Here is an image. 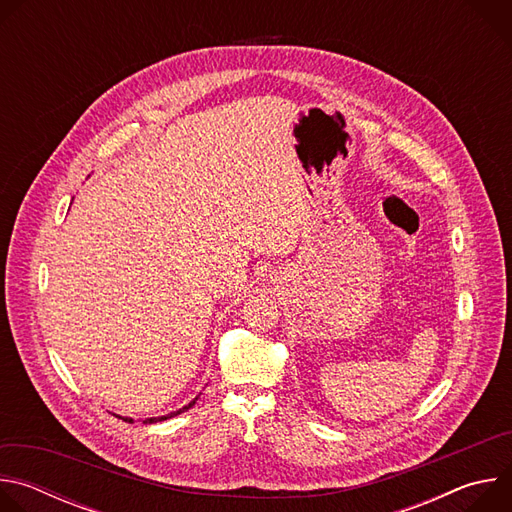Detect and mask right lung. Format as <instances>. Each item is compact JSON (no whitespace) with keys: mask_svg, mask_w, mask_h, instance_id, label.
<instances>
[{"mask_svg":"<svg viewBox=\"0 0 512 512\" xmlns=\"http://www.w3.org/2000/svg\"><path fill=\"white\" fill-rule=\"evenodd\" d=\"M198 401V397L196 399H192L188 405H184L182 409H178V411H172V413H168V415H162V417H148V419H145L143 423H158V421H166V419H170V417H176V415H180V413H184V411H188L194 403ZM123 421H129V423H133V419L131 417H121Z\"/></svg>","mask_w":512,"mask_h":512,"instance_id":"obj_1","label":"right lung"}]
</instances>
